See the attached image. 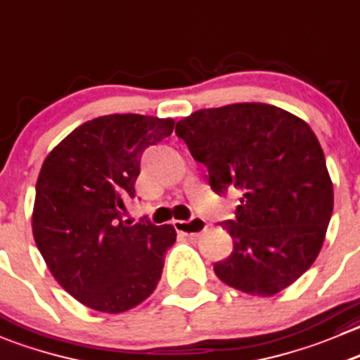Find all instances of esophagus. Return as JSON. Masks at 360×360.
<instances>
[{"mask_svg": "<svg viewBox=\"0 0 360 360\" xmlns=\"http://www.w3.org/2000/svg\"><path fill=\"white\" fill-rule=\"evenodd\" d=\"M205 226H207L205 219L198 218V216H193L191 219H176V221H174V229L188 237L198 236V233L204 232Z\"/></svg>", "mask_w": 360, "mask_h": 360, "instance_id": "34e87169", "label": "esophagus"}]
</instances>
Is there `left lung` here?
<instances>
[{
  "mask_svg": "<svg viewBox=\"0 0 360 360\" xmlns=\"http://www.w3.org/2000/svg\"><path fill=\"white\" fill-rule=\"evenodd\" d=\"M216 195L237 193L232 219L221 221L232 253L214 264L223 283L251 295H274L311 267L333 214L326 156L311 128L267 103L197 110L177 121Z\"/></svg>",
  "mask_w": 360,
  "mask_h": 360,
  "instance_id": "left-lung-1",
  "label": "left lung"
}]
</instances>
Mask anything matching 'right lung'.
Returning <instances> with one entry per match:
<instances>
[{
  "mask_svg": "<svg viewBox=\"0 0 360 360\" xmlns=\"http://www.w3.org/2000/svg\"><path fill=\"white\" fill-rule=\"evenodd\" d=\"M174 130L172 120L112 114L86 121L45 158L37 183L33 236L52 276L72 297L123 313L153 294L172 225L123 219L141 160Z\"/></svg>",
  "mask_w": 360,
  "mask_h": 360,
  "instance_id": "obj_1",
  "label": "right lung"
}]
</instances>
